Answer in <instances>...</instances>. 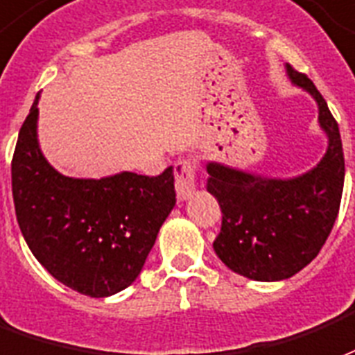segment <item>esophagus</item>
Returning <instances> with one entry per match:
<instances>
[{
	"mask_svg": "<svg viewBox=\"0 0 355 355\" xmlns=\"http://www.w3.org/2000/svg\"><path fill=\"white\" fill-rule=\"evenodd\" d=\"M175 191L180 198H189L196 185V162L195 159H180L174 164Z\"/></svg>",
	"mask_w": 355,
	"mask_h": 355,
	"instance_id": "esophagus-1",
	"label": "esophagus"
}]
</instances>
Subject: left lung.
Listing matches in <instances>:
<instances>
[{"label":"left lung","mask_w":355,"mask_h":355,"mask_svg":"<svg viewBox=\"0 0 355 355\" xmlns=\"http://www.w3.org/2000/svg\"><path fill=\"white\" fill-rule=\"evenodd\" d=\"M286 69L318 102L320 126L329 138L320 164L293 180L208 164V191L223 214L214 250L231 270L257 282L286 280L309 265L329 236L343 198L344 153L337 121L314 83L289 64Z\"/></svg>","instance_id":"left-lung-1"}]
</instances>
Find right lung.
<instances>
[{
    "mask_svg": "<svg viewBox=\"0 0 355 355\" xmlns=\"http://www.w3.org/2000/svg\"><path fill=\"white\" fill-rule=\"evenodd\" d=\"M35 96L12 155L17 221L35 259L64 286L110 297L138 278L175 204L174 172H121L75 180L56 172L37 144Z\"/></svg>",
    "mask_w": 355,
    "mask_h": 355,
    "instance_id": "right-lung-1",
    "label": "right lung"
}]
</instances>
